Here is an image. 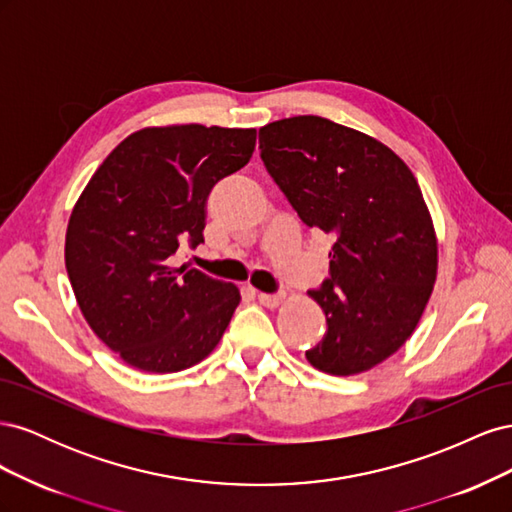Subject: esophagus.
<instances>
[{
	"instance_id": "esophagus-1",
	"label": "esophagus",
	"mask_w": 512,
	"mask_h": 512,
	"mask_svg": "<svg viewBox=\"0 0 512 512\" xmlns=\"http://www.w3.org/2000/svg\"><path fill=\"white\" fill-rule=\"evenodd\" d=\"M258 301L265 307H277L284 301V294H269V292H258Z\"/></svg>"
}]
</instances>
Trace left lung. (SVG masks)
<instances>
[{
    "mask_svg": "<svg viewBox=\"0 0 512 512\" xmlns=\"http://www.w3.org/2000/svg\"><path fill=\"white\" fill-rule=\"evenodd\" d=\"M260 158L303 224L333 237L329 277L309 290L327 316L305 352L324 374L389 359L416 329L438 273V241L412 170L376 138L316 115L267 123Z\"/></svg>",
    "mask_w": 512,
    "mask_h": 512,
    "instance_id": "8db88e82",
    "label": "left lung"
}]
</instances>
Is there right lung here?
Listing matches in <instances>:
<instances>
[{
  "label": "right lung",
  "mask_w": 512,
  "mask_h": 512,
  "mask_svg": "<svg viewBox=\"0 0 512 512\" xmlns=\"http://www.w3.org/2000/svg\"><path fill=\"white\" fill-rule=\"evenodd\" d=\"M256 130L145 128L89 179L66 232V269L85 320L130 367L173 374L220 344L239 288L170 267L181 243H205L213 185L250 162Z\"/></svg>",
  "instance_id": "1"
}]
</instances>
